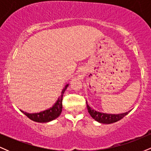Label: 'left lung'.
I'll return each instance as SVG.
<instances>
[{
    "instance_id": "8db88e82",
    "label": "left lung",
    "mask_w": 151,
    "mask_h": 151,
    "mask_svg": "<svg viewBox=\"0 0 151 151\" xmlns=\"http://www.w3.org/2000/svg\"><path fill=\"white\" fill-rule=\"evenodd\" d=\"M86 106H87L88 112L91 115V116L93 118L94 120H96L98 122L101 123V124H113V123L116 122V121L121 120L125 116L129 114V111L126 112V113L119 114H108L104 113H101L95 111L94 109H91V107L88 105L86 102Z\"/></svg>"
}]
</instances>
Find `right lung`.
Masks as SVG:
<instances>
[{
    "instance_id": "1",
    "label": "right lung",
    "mask_w": 151,
    "mask_h": 151,
    "mask_svg": "<svg viewBox=\"0 0 151 151\" xmlns=\"http://www.w3.org/2000/svg\"><path fill=\"white\" fill-rule=\"evenodd\" d=\"M69 84H67L65 87L64 88L62 91L61 96L58 99L56 103L53 105L52 108H50L47 110L43 111L40 112V113H35V114H28L27 112H24L21 111L22 113L31 119L32 121H35V122L38 123H46L49 122L54 120V119H57L59 116L61 114L62 110V98H63V94L65 93V90L67 89V86Z\"/></svg>"
}]
</instances>
